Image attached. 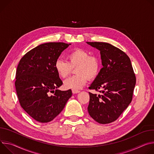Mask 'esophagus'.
<instances>
[{"instance_id":"esophagus-1","label":"esophagus","mask_w":154,"mask_h":154,"mask_svg":"<svg viewBox=\"0 0 154 154\" xmlns=\"http://www.w3.org/2000/svg\"><path fill=\"white\" fill-rule=\"evenodd\" d=\"M72 92H73V94H77V93L79 92V91H78V90H72Z\"/></svg>"}]
</instances>
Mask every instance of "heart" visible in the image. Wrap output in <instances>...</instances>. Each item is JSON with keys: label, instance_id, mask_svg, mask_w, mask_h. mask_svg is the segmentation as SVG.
Here are the masks:
<instances>
[{"label": "heart", "instance_id": "1", "mask_svg": "<svg viewBox=\"0 0 154 154\" xmlns=\"http://www.w3.org/2000/svg\"><path fill=\"white\" fill-rule=\"evenodd\" d=\"M101 63L95 56H91L88 51L75 49L66 56V61L57 59L54 64L55 70L62 78H66L72 72L73 68L76 75L64 81L66 89L78 90L86 84L88 79L93 80L99 74Z\"/></svg>", "mask_w": 154, "mask_h": 154}]
</instances>
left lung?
I'll use <instances>...</instances> for the list:
<instances>
[{"mask_svg":"<svg viewBox=\"0 0 154 154\" xmlns=\"http://www.w3.org/2000/svg\"><path fill=\"white\" fill-rule=\"evenodd\" d=\"M100 51L102 65L89 88L101 94L89 93V115L102 124L116 121L131 103L136 76L129 57L120 49L104 42H87Z\"/></svg>","mask_w":154,"mask_h":154,"instance_id":"obj_1","label":"left lung"}]
</instances>
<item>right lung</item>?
I'll return each mask as SVG.
<instances>
[{"label": "right lung", "mask_w": 154, "mask_h": 154, "mask_svg": "<svg viewBox=\"0 0 154 154\" xmlns=\"http://www.w3.org/2000/svg\"><path fill=\"white\" fill-rule=\"evenodd\" d=\"M70 45L50 42L38 45L21 59L17 67L15 88L20 103L39 122L53 121L72 95L71 89H57L63 82L54 68L61 53Z\"/></svg>", "instance_id": "right-lung-1"}]
</instances>
